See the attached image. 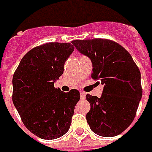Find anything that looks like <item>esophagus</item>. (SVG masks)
<instances>
[{
	"instance_id": "34e87169",
	"label": "esophagus",
	"mask_w": 152,
	"mask_h": 152,
	"mask_svg": "<svg viewBox=\"0 0 152 152\" xmlns=\"http://www.w3.org/2000/svg\"><path fill=\"white\" fill-rule=\"evenodd\" d=\"M85 96H86V93L84 92V91H80V97L81 99H85Z\"/></svg>"
}]
</instances>
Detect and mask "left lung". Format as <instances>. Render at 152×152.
Segmentation results:
<instances>
[{
	"label": "left lung",
	"instance_id": "8db88e82",
	"mask_svg": "<svg viewBox=\"0 0 152 152\" xmlns=\"http://www.w3.org/2000/svg\"><path fill=\"white\" fill-rule=\"evenodd\" d=\"M92 62L91 77L104 85L102 96L86 95L91 110L87 123L103 137L120 134L130 125L142 97L140 72L131 55L119 44L107 39L72 41Z\"/></svg>",
	"mask_w": 152,
	"mask_h": 152
}]
</instances>
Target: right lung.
Segmentation results:
<instances>
[{
	"label": "right lung",
	"mask_w": 152,
	"mask_h": 152,
	"mask_svg": "<svg viewBox=\"0 0 152 152\" xmlns=\"http://www.w3.org/2000/svg\"><path fill=\"white\" fill-rule=\"evenodd\" d=\"M70 43L50 42L24 56L12 78V102L23 124L44 140H54L69 129L74 108L80 99L77 90L63 92L54 87L73 53Z\"/></svg>",
	"instance_id": "right-lung-1"
}]
</instances>
